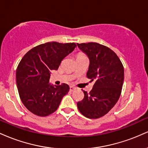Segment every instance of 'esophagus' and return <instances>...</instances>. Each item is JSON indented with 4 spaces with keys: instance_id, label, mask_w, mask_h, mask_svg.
Returning <instances> with one entry per match:
<instances>
[{
    "instance_id": "1",
    "label": "esophagus",
    "mask_w": 148,
    "mask_h": 148,
    "mask_svg": "<svg viewBox=\"0 0 148 148\" xmlns=\"http://www.w3.org/2000/svg\"><path fill=\"white\" fill-rule=\"evenodd\" d=\"M75 89H76V88H75V87H74V86H69V90H70L71 92L74 91V90H75Z\"/></svg>"
}]
</instances>
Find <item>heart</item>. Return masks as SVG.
I'll return each instance as SVG.
<instances>
[{
  "label": "heart",
  "mask_w": 148,
  "mask_h": 148,
  "mask_svg": "<svg viewBox=\"0 0 148 148\" xmlns=\"http://www.w3.org/2000/svg\"><path fill=\"white\" fill-rule=\"evenodd\" d=\"M84 56V54H79V55L78 56Z\"/></svg>",
  "instance_id": "obj_1"
}]
</instances>
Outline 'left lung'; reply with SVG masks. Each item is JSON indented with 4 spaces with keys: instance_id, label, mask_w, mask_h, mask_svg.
<instances>
[{
    "instance_id": "8db88e82",
    "label": "left lung",
    "mask_w": 148,
    "mask_h": 148,
    "mask_svg": "<svg viewBox=\"0 0 148 148\" xmlns=\"http://www.w3.org/2000/svg\"><path fill=\"white\" fill-rule=\"evenodd\" d=\"M90 59L87 77L94 81L89 93L77 103L78 109L88 118H101L115 106L121 95L124 67L116 53L106 46L96 42L78 44Z\"/></svg>"
}]
</instances>
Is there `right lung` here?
I'll list each match as a JSON object with an SVG mask.
<instances>
[{
  "label": "right lung",
  "instance_id": "add662e5",
  "mask_svg": "<svg viewBox=\"0 0 148 148\" xmlns=\"http://www.w3.org/2000/svg\"><path fill=\"white\" fill-rule=\"evenodd\" d=\"M75 43L47 42L30 49L22 58L16 72V86L22 103L33 114L45 117L54 113L67 94V84H49L52 70L73 51Z\"/></svg>",
  "mask_w": 148,
  "mask_h": 148
}]
</instances>
